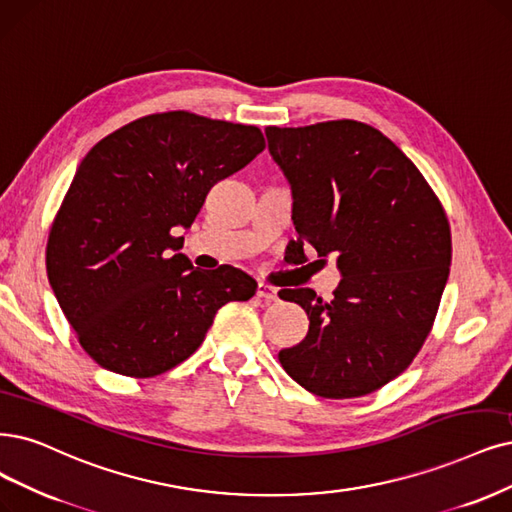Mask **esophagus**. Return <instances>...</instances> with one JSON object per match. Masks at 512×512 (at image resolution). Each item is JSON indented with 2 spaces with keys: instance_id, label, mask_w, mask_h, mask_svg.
I'll return each instance as SVG.
<instances>
[{
  "instance_id": "34e87169",
  "label": "esophagus",
  "mask_w": 512,
  "mask_h": 512,
  "mask_svg": "<svg viewBox=\"0 0 512 512\" xmlns=\"http://www.w3.org/2000/svg\"><path fill=\"white\" fill-rule=\"evenodd\" d=\"M257 295H259L261 299H266V301H276V299H278V289L266 285V282H259Z\"/></svg>"
}]
</instances>
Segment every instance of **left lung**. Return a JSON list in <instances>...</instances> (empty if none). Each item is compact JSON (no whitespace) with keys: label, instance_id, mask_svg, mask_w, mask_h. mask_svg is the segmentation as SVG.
I'll return each instance as SVG.
<instances>
[{"label":"left lung","instance_id":"1","mask_svg":"<svg viewBox=\"0 0 512 512\" xmlns=\"http://www.w3.org/2000/svg\"><path fill=\"white\" fill-rule=\"evenodd\" d=\"M272 160L293 196L289 251L335 257V297L282 289L310 318L308 335L278 352L308 392L354 399L386 386L420 352L451 266V232L439 198L380 130L356 120L268 126ZM318 259V261H325ZM316 263V261H314Z\"/></svg>","mask_w":512,"mask_h":512}]
</instances>
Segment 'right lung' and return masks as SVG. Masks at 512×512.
I'll list each match as a JSON object with an SVG mask.
<instances>
[{
	"instance_id": "right-lung-1",
	"label": "right lung",
	"mask_w": 512,
	"mask_h": 512,
	"mask_svg": "<svg viewBox=\"0 0 512 512\" xmlns=\"http://www.w3.org/2000/svg\"><path fill=\"white\" fill-rule=\"evenodd\" d=\"M263 147L257 126L168 111L88 151L54 217L46 270L101 367L130 377L173 369L200 348L221 306L255 295V278L238 268H194L177 234L192 227L208 189Z\"/></svg>"
}]
</instances>
